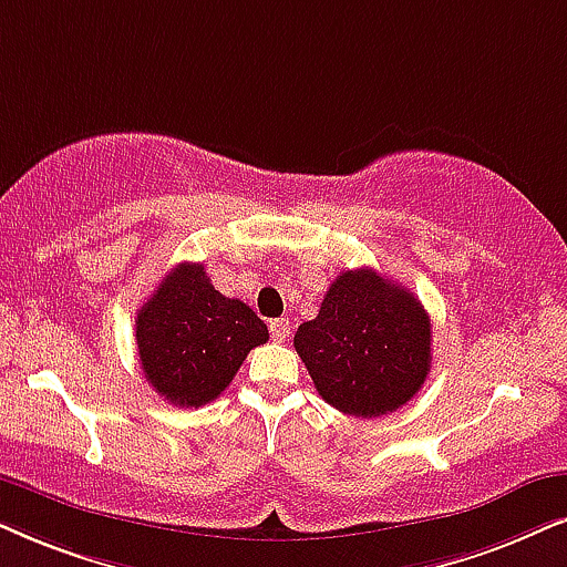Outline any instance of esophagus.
I'll return each instance as SVG.
<instances>
[{"label":"esophagus","mask_w":567,"mask_h":567,"mask_svg":"<svg viewBox=\"0 0 567 567\" xmlns=\"http://www.w3.org/2000/svg\"><path fill=\"white\" fill-rule=\"evenodd\" d=\"M269 332H271V337H275L277 342L288 340V337H290V321H288V319H275V321H269Z\"/></svg>","instance_id":"esophagus-1"}]
</instances>
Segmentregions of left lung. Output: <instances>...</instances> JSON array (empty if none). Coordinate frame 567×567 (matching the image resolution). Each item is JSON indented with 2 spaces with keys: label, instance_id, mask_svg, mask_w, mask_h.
Instances as JSON below:
<instances>
[{
  "label": "left lung",
  "instance_id": "8db88e82",
  "mask_svg": "<svg viewBox=\"0 0 567 567\" xmlns=\"http://www.w3.org/2000/svg\"><path fill=\"white\" fill-rule=\"evenodd\" d=\"M292 342L319 395L358 419L403 408L432 369V319L424 306L369 267L342 271L319 317L303 321Z\"/></svg>",
  "mask_w": 567,
  "mask_h": 567
}]
</instances>
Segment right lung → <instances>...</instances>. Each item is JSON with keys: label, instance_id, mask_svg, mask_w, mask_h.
Here are the masks:
<instances>
[{"label": "right lung", "instance_id": "right-lung-1", "mask_svg": "<svg viewBox=\"0 0 567 567\" xmlns=\"http://www.w3.org/2000/svg\"><path fill=\"white\" fill-rule=\"evenodd\" d=\"M269 329L238 298L214 290L204 264H177L135 319L146 382L172 405L212 403Z\"/></svg>", "mask_w": 567, "mask_h": 567}]
</instances>
